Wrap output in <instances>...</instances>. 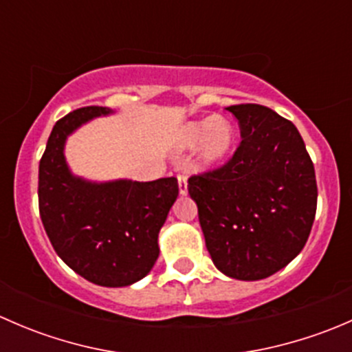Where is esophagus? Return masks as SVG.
<instances>
[{"mask_svg":"<svg viewBox=\"0 0 352 352\" xmlns=\"http://www.w3.org/2000/svg\"><path fill=\"white\" fill-rule=\"evenodd\" d=\"M177 180H179V192L182 194V196H186L187 190H189L187 189V179L184 175H179L177 177Z\"/></svg>","mask_w":352,"mask_h":352,"instance_id":"obj_1","label":"esophagus"}]
</instances>
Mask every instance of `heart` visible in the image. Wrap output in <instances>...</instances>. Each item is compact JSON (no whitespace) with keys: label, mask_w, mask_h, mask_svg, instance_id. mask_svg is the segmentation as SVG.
I'll return each instance as SVG.
<instances>
[{"label":"heart","mask_w":352,"mask_h":352,"mask_svg":"<svg viewBox=\"0 0 352 352\" xmlns=\"http://www.w3.org/2000/svg\"><path fill=\"white\" fill-rule=\"evenodd\" d=\"M197 146L196 158L201 166H214L226 162L236 146V129L225 117H202L182 124L175 134L179 151Z\"/></svg>","instance_id":"b5f03b06"}]
</instances>
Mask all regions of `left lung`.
<instances>
[{
	"mask_svg": "<svg viewBox=\"0 0 352 352\" xmlns=\"http://www.w3.org/2000/svg\"><path fill=\"white\" fill-rule=\"evenodd\" d=\"M242 143L221 168L189 179L206 248L218 271L258 281L307 243L317 211L315 168L293 122L264 105L226 107Z\"/></svg>",
	"mask_w": 352,
	"mask_h": 352,
	"instance_id": "1",
	"label": "left lung"
}]
</instances>
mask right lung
<instances>
[{
    "instance_id": "obj_1",
    "label": "right lung",
    "mask_w": 352,
    "mask_h": 352,
    "mask_svg": "<svg viewBox=\"0 0 352 352\" xmlns=\"http://www.w3.org/2000/svg\"><path fill=\"white\" fill-rule=\"evenodd\" d=\"M107 107L73 110L56 122L38 165V209L45 233L67 267L94 285L131 286L150 274L158 233L179 196L175 177L153 182H95L71 172L66 141Z\"/></svg>"
}]
</instances>
